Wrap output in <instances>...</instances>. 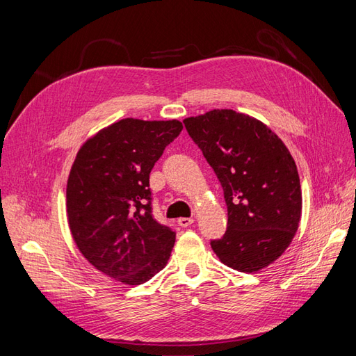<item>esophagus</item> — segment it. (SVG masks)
<instances>
[{
  "label": "esophagus",
  "mask_w": 356,
  "mask_h": 356,
  "mask_svg": "<svg viewBox=\"0 0 356 356\" xmlns=\"http://www.w3.org/2000/svg\"><path fill=\"white\" fill-rule=\"evenodd\" d=\"M193 222H195V220L193 218H178V225H181V227H188V225H191Z\"/></svg>",
  "instance_id": "esophagus-1"
}]
</instances>
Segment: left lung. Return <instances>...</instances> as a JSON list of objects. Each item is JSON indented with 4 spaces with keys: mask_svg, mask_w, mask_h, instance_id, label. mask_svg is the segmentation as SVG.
I'll list each match as a JSON object with an SVG mask.
<instances>
[{
    "mask_svg": "<svg viewBox=\"0 0 356 356\" xmlns=\"http://www.w3.org/2000/svg\"><path fill=\"white\" fill-rule=\"evenodd\" d=\"M184 126L220 179L227 230L211 241L234 270L252 273L273 263L298 229L301 188L285 144L255 118L233 110L188 117Z\"/></svg>",
    "mask_w": 356,
    "mask_h": 356,
    "instance_id": "obj_1",
    "label": "left lung"
}]
</instances>
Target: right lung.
<instances>
[{"label": "right lung", "mask_w": 356, "mask_h": 356, "mask_svg": "<svg viewBox=\"0 0 356 356\" xmlns=\"http://www.w3.org/2000/svg\"><path fill=\"white\" fill-rule=\"evenodd\" d=\"M181 131L178 120L123 118L90 138L75 157L67 184L72 238L114 281L144 284L168 264L175 233L154 218L149 172Z\"/></svg>", "instance_id": "1"}]
</instances>
